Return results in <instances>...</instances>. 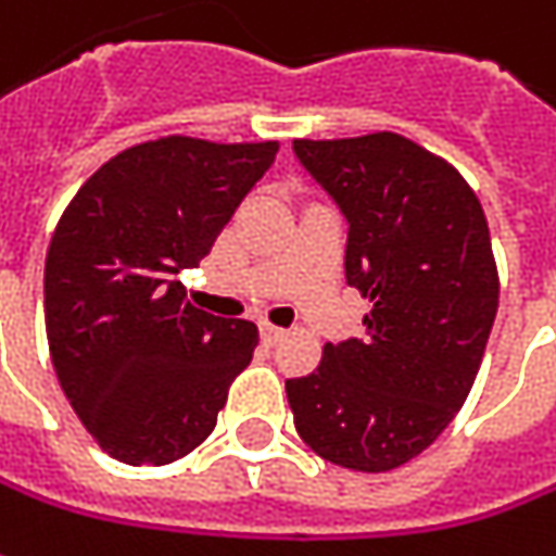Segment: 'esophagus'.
Here are the masks:
<instances>
[{"label":"esophagus","instance_id":"1","mask_svg":"<svg viewBox=\"0 0 556 556\" xmlns=\"http://www.w3.org/2000/svg\"><path fill=\"white\" fill-rule=\"evenodd\" d=\"M261 339H264L267 345H279V342L286 339V329H282V326H274V324H264L261 326Z\"/></svg>","mask_w":556,"mask_h":556}]
</instances>
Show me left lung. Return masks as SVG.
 <instances>
[{"mask_svg": "<svg viewBox=\"0 0 556 556\" xmlns=\"http://www.w3.org/2000/svg\"><path fill=\"white\" fill-rule=\"evenodd\" d=\"M292 149L342 207L345 279L374 304L364 339L326 342L314 374L286 379L295 429L329 464L395 470L445 432L476 382L501 292L489 224L457 167L407 136Z\"/></svg>", "mask_w": 556, "mask_h": 556, "instance_id": "obj_1", "label": "left lung"}]
</instances>
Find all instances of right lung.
<instances>
[{
    "instance_id": "right-lung-1",
    "label": "right lung",
    "mask_w": 556,
    "mask_h": 556,
    "mask_svg": "<svg viewBox=\"0 0 556 556\" xmlns=\"http://www.w3.org/2000/svg\"><path fill=\"white\" fill-rule=\"evenodd\" d=\"M279 142L161 136L105 161L64 207L46 254V336L61 389L114 460L164 467L205 442L257 326L186 302L232 211Z\"/></svg>"
}]
</instances>
